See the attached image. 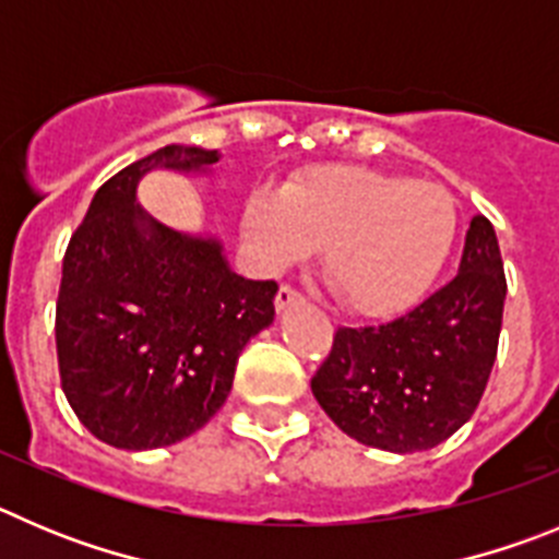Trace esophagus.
<instances>
[{"mask_svg":"<svg viewBox=\"0 0 559 559\" xmlns=\"http://www.w3.org/2000/svg\"><path fill=\"white\" fill-rule=\"evenodd\" d=\"M298 300H304V295H300L298 289H292L289 284H281L278 295H275V309L284 311V309H289L292 304H298Z\"/></svg>","mask_w":559,"mask_h":559,"instance_id":"1","label":"esophagus"}]
</instances>
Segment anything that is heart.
Wrapping results in <instances>:
<instances>
[{"instance_id": "1", "label": "heart", "mask_w": 559, "mask_h": 559, "mask_svg": "<svg viewBox=\"0 0 559 559\" xmlns=\"http://www.w3.org/2000/svg\"><path fill=\"white\" fill-rule=\"evenodd\" d=\"M442 186L367 167H314L284 192H255L245 225L259 259L286 270L323 248L325 284L356 314L401 311L435 281L456 239Z\"/></svg>"}]
</instances>
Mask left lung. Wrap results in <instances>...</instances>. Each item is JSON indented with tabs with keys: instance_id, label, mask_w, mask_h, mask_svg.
<instances>
[{
	"instance_id": "8db88e82",
	"label": "left lung",
	"mask_w": 559,
	"mask_h": 559,
	"mask_svg": "<svg viewBox=\"0 0 559 559\" xmlns=\"http://www.w3.org/2000/svg\"><path fill=\"white\" fill-rule=\"evenodd\" d=\"M507 278L490 219L474 217L460 273L384 325L340 329L311 392L354 440L412 454L471 420L499 350Z\"/></svg>"
}]
</instances>
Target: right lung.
<instances>
[{
  "instance_id": "right-lung-1",
  "label": "right lung",
  "mask_w": 559,
  "mask_h": 559,
  "mask_svg": "<svg viewBox=\"0 0 559 559\" xmlns=\"http://www.w3.org/2000/svg\"><path fill=\"white\" fill-rule=\"evenodd\" d=\"M217 160V150H155L99 186L69 239L55 309L60 386L114 449H160L203 429L250 336L273 323L275 281L236 275L217 239L178 234L135 203L150 169Z\"/></svg>"
}]
</instances>
